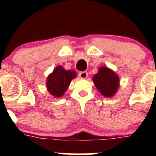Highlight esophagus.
I'll list each match as a JSON object with an SVG mask.
<instances>
[{
    "mask_svg": "<svg viewBox=\"0 0 156 156\" xmlns=\"http://www.w3.org/2000/svg\"><path fill=\"white\" fill-rule=\"evenodd\" d=\"M79 76L80 77L81 79H86L87 77L88 76V74L87 72H84V71L80 72V73H79Z\"/></svg>",
    "mask_w": 156,
    "mask_h": 156,
    "instance_id": "34e87169",
    "label": "esophagus"
}]
</instances>
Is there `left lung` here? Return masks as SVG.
I'll use <instances>...</instances> for the list:
<instances>
[{
    "label": "left lung",
    "mask_w": 156,
    "mask_h": 156,
    "mask_svg": "<svg viewBox=\"0 0 156 156\" xmlns=\"http://www.w3.org/2000/svg\"><path fill=\"white\" fill-rule=\"evenodd\" d=\"M93 81L98 91L106 98L114 96L119 89V76L105 66L99 68L98 73L94 76Z\"/></svg>",
    "instance_id": "1"
}]
</instances>
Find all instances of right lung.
<instances>
[{"label": "right lung", "mask_w": 156, "mask_h": 156, "mask_svg": "<svg viewBox=\"0 0 156 156\" xmlns=\"http://www.w3.org/2000/svg\"><path fill=\"white\" fill-rule=\"evenodd\" d=\"M76 77L74 70H66L62 66H57L47 78L48 92L55 98H61L68 89L70 82Z\"/></svg>", "instance_id": "add662e5"}]
</instances>
